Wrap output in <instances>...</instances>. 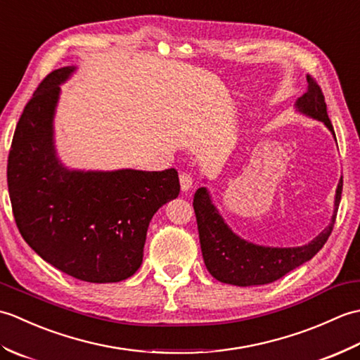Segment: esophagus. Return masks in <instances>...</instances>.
Segmentation results:
<instances>
[{
	"instance_id": "obj_1",
	"label": "esophagus",
	"mask_w": 360,
	"mask_h": 360,
	"mask_svg": "<svg viewBox=\"0 0 360 360\" xmlns=\"http://www.w3.org/2000/svg\"><path fill=\"white\" fill-rule=\"evenodd\" d=\"M179 182H181L182 192H188V190L193 187V179L188 173H181L179 174Z\"/></svg>"
}]
</instances>
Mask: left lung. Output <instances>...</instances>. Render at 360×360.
Listing matches in <instances>:
<instances>
[{
    "label": "left lung",
    "instance_id": "left-lung-1",
    "mask_svg": "<svg viewBox=\"0 0 360 360\" xmlns=\"http://www.w3.org/2000/svg\"><path fill=\"white\" fill-rule=\"evenodd\" d=\"M294 108L303 116L322 122L335 139L333 124L326 112L322 89L317 86L314 80L309 79V75L307 91L302 97L297 98ZM342 186L343 181L340 178L338 188H335L330 224L314 240L295 248L263 246V244H255L241 238L226 223L217 205L213 204L209 188H198L193 200V209L196 213L202 258L212 277L221 283H227V285L259 286L278 280L283 275L294 271L295 267L309 262L323 248L328 236L331 235L340 204Z\"/></svg>",
    "mask_w": 360,
    "mask_h": 360
}]
</instances>
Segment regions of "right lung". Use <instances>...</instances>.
<instances>
[{
    "instance_id": "right-lung-1",
    "label": "right lung",
    "mask_w": 360,
    "mask_h": 360,
    "mask_svg": "<svg viewBox=\"0 0 360 360\" xmlns=\"http://www.w3.org/2000/svg\"><path fill=\"white\" fill-rule=\"evenodd\" d=\"M77 66L52 71L25 106L7 160V187L22 238L44 262L89 283L139 269L153 215L179 195L174 168L80 170L60 159L57 106Z\"/></svg>"
}]
</instances>
